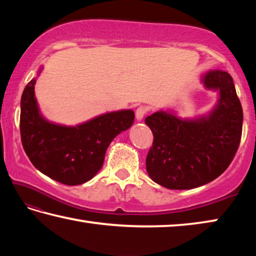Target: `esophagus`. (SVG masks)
Listing matches in <instances>:
<instances>
[{
    "instance_id": "1",
    "label": "esophagus",
    "mask_w": 256,
    "mask_h": 256,
    "mask_svg": "<svg viewBox=\"0 0 256 256\" xmlns=\"http://www.w3.org/2000/svg\"><path fill=\"white\" fill-rule=\"evenodd\" d=\"M148 112H149V108L146 107V106H138V107L136 108V120H141L142 118H144V115H146Z\"/></svg>"
}]
</instances>
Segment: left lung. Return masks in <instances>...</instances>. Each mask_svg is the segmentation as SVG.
Listing matches in <instances>:
<instances>
[{"label": "left lung", "mask_w": 256, "mask_h": 256, "mask_svg": "<svg viewBox=\"0 0 256 256\" xmlns=\"http://www.w3.org/2000/svg\"><path fill=\"white\" fill-rule=\"evenodd\" d=\"M203 82L220 92L209 116L180 120L160 110L146 118L154 134L146 172L166 188L190 190L212 182L227 170L240 146L242 108L232 78L216 70L208 72Z\"/></svg>", "instance_id": "8db88e82"}]
</instances>
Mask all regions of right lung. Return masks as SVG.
<instances>
[{"label":"right lung","mask_w":256,"mask_h":256,"mask_svg":"<svg viewBox=\"0 0 256 256\" xmlns=\"http://www.w3.org/2000/svg\"><path fill=\"white\" fill-rule=\"evenodd\" d=\"M32 79L21 97L20 134L26 154L42 174L66 185H80L100 170L114 138L131 128V110L107 112L78 126L47 122L40 114Z\"/></svg>","instance_id":"add662e5"}]
</instances>
